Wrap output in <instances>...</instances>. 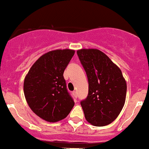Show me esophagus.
<instances>
[{
	"mask_svg": "<svg viewBox=\"0 0 149 149\" xmlns=\"http://www.w3.org/2000/svg\"><path fill=\"white\" fill-rule=\"evenodd\" d=\"M73 96L75 97V98H77V97H78L77 92H76V91H73Z\"/></svg>",
	"mask_w": 149,
	"mask_h": 149,
	"instance_id": "34e87169",
	"label": "esophagus"
}]
</instances>
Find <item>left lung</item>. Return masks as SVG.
<instances>
[{
	"mask_svg": "<svg viewBox=\"0 0 149 149\" xmlns=\"http://www.w3.org/2000/svg\"><path fill=\"white\" fill-rule=\"evenodd\" d=\"M77 54L88 81V94L81 102L86 119L95 126L110 124L126 101L127 86L121 70L98 49L84 48Z\"/></svg>",
	"mask_w": 149,
	"mask_h": 149,
	"instance_id": "8db88e82",
	"label": "left lung"
}]
</instances>
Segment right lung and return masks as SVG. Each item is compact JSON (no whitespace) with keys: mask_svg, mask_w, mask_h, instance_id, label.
<instances>
[{"mask_svg":"<svg viewBox=\"0 0 149 149\" xmlns=\"http://www.w3.org/2000/svg\"><path fill=\"white\" fill-rule=\"evenodd\" d=\"M75 54L74 50L58 49L40 56L25 77L23 91L31 110L48 122L65 118L74 101L66 88L64 70Z\"/></svg>","mask_w":149,"mask_h":149,"instance_id":"obj_1","label":"right lung"}]
</instances>
